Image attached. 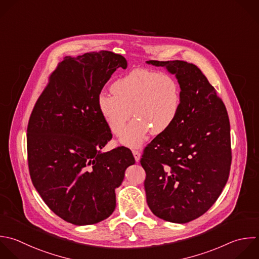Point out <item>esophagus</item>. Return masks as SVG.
Here are the masks:
<instances>
[{
    "mask_svg": "<svg viewBox=\"0 0 259 259\" xmlns=\"http://www.w3.org/2000/svg\"><path fill=\"white\" fill-rule=\"evenodd\" d=\"M133 154H134L135 160H136L137 162H139L140 159H141V153H140V151H139L138 149H134V150H133Z\"/></svg>",
    "mask_w": 259,
    "mask_h": 259,
    "instance_id": "esophagus-1",
    "label": "esophagus"
}]
</instances>
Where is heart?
<instances>
[{"instance_id":"b5f03b06","label":"heart","mask_w":259,"mask_h":259,"mask_svg":"<svg viewBox=\"0 0 259 259\" xmlns=\"http://www.w3.org/2000/svg\"><path fill=\"white\" fill-rule=\"evenodd\" d=\"M113 94L100 93L97 107L109 131L119 135L131 112L136 118L120 135L126 147H139L152 131L155 135L167 132L181 110V88L169 74L148 69H135L111 85Z\"/></svg>"}]
</instances>
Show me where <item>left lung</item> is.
Masks as SVG:
<instances>
[{
    "instance_id": "1",
    "label": "left lung",
    "mask_w": 259,
    "mask_h": 259,
    "mask_svg": "<svg viewBox=\"0 0 259 259\" xmlns=\"http://www.w3.org/2000/svg\"><path fill=\"white\" fill-rule=\"evenodd\" d=\"M146 63L174 75L182 96L175 123L146 147L141 159L147 202L164 221L188 223L215 202L228 181L232 156L227 109L196 66Z\"/></svg>"
}]
</instances>
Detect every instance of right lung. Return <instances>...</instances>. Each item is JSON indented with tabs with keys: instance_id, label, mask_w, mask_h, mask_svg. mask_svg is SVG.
I'll return each instance as SVG.
<instances>
[{
	"instance_id": "right-lung-1",
	"label": "right lung",
	"mask_w": 259,
	"mask_h": 259,
	"mask_svg": "<svg viewBox=\"0 0 259 259\" xmlns=\"http://www.w3.org/2000/svg\"><path fill=\"white\" fill-rule=\"evenodd\" d=\"M127 62L111 52L66 57L38 98L27 127L32 183L48 206L78 226L107 219L116 205L115 188L135 164L130 149L102 152L112 135L97 97Z\"/></svg>"
}]
</instances>
